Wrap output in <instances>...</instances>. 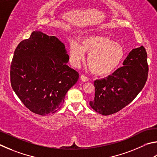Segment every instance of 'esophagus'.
Masks as SVG:
<instances>
[{"label":"esophagus","instance_id":"34e87169","mask_svg":"<svg viewBox=\"0 0 157 157\" xmlns=\"http://www.w3.org/2000/svg\"><path fill=\"white\" fill-rule=\"evenodd\" d=\"M81 79L83 81H89V78L88 77H87L86 76H85V75H83V74H81Z\"/></svg>","mask_w":157,"mask_h":157}]
</instances>
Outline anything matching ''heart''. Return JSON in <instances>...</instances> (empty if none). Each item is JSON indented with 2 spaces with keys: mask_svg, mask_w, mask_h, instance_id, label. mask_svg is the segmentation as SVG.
Returning a JSON list of instances; mask_svg holds the SVG:
<instances>
[{
  "mask_svg": "<svg viewBox=\"0 0 157 157\" xmlns=\"http://www.w3.org/2000/svg\"><path fill=\"white\" fill-rule=\"evenodd\" d=\"M81 44L71 40L70 60L77 67L84 59L85 52L89 54L87 65L93 73L108 75L119 67L125 56L123 47L111 38L101 36H87L82 38Z\"/></svg>",
  "mask_w": 157,
  "mask_h": 157,
  "instance_id": "heart-1",
  "label": "heart"
}]
</instances>
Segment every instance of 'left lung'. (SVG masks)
Wrapping results in <instances>:
<instances>
[{"label":"left lung","instance_id":"obj_1","mask_svg":"<svg viewBox=\"0 0 157 157\" xmlns=\"http://www.w3.org/2000/svg\"><path fill=\"white\" fill-rule=\"evenodd\" d=\"M147 52L144 46L133 49L123 66L103 79L96 80L95 96L90 105L102 115L113 114L130 103L144 88L147 79Z\"/></svg>","mask_w":157,"mask_h":157}]
</instances>
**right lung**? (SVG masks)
Masks as SVG:
<instances>
[{
  "label": "right lung",
  "mask_w": 157,
  "mask_h": 157,
  "mask_svg": "<svg viewBox=\"0 0 157 157\" xmlns=\"http://www.w3.org/2000/svg\"><path fill=\"white\" fill-rule=\"evenodd\" d=\"M69 56L54 36L34 31L14 51L10 67L12 87L33 113L45 116L62 107L79 74L67 65Z\"/></svg>",
  "instance_id": "right-lung-1"
}]
</instances>
